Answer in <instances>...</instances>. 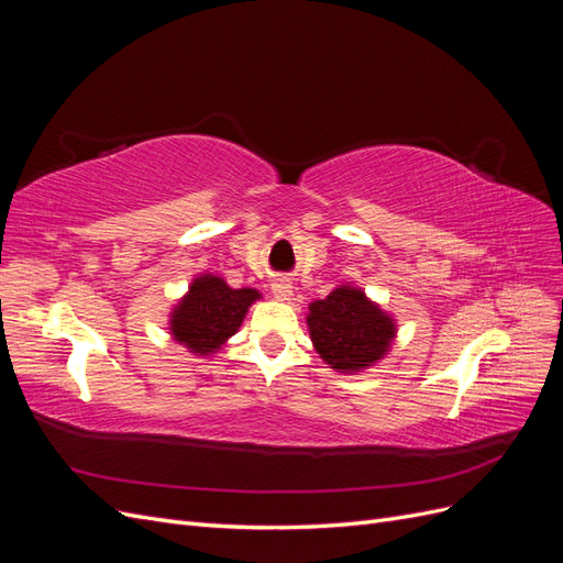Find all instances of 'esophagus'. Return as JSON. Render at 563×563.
<instances>
[{"label": "esophagus", "mask_w": 563, "mask_h": 563, "mask_svg": "<svg viewBox=\"0 0 563 563\" xmlns=\"http://www.w3.org/2000/svg\"><path fill=\"white\" fill-rule=\"evenodd\" d=\"M272 294H275L277 300L288 302L294 298V284L288 279H275V282H272Z\"/></svg>", "instance_id": "34e87169"}]
</instances>
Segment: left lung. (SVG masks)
Listing matches in <instances>:
<instances>
[{
  "label": "left lung",
  "mask_w": 563,
  "mask_h": 563,
  "mask_svg": "<svg viewBox=\"0 0 563 563\" xmlns=\"http://www.w3.org/2000/svg\"><path fill=\"white\" fill-rule=\"evenodd\" d=\"M305 321L317 354L343 376L376 366L397 338V319L352 282L338 284L327 298L310 302Z\"/></svg>",
  "instance_id": "1"
}]
</instances>
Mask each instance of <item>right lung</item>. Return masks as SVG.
I'll return each mask as SVG.
<instances>
[{
  "label": "right lung",
  "instance_id": "add662e5",
  "mask_svg": "<svg viewBox=\"0 0 563 563\" xmlns=\"http://www.w3.org/2000/svg\"><path fill=\"white\" fill-rule=\"evenodd\" d=\"M263 294L251 286L232 288L223 277L203 272L187 286L168 312V333L190 354L209 356L225 347Z\"/></svg>",
  "mask_w": 563,
  "mask_h": 563
}]
</instances>
